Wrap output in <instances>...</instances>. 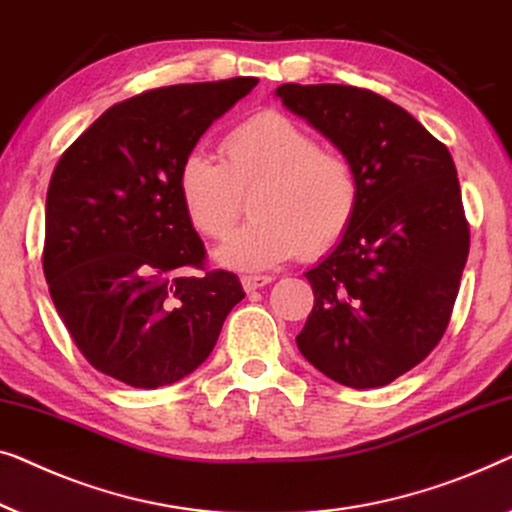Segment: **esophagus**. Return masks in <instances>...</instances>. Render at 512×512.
<instances>
[{"label": "esophagus", "instance_id": "esophagus-1", "mask_svg": "<svg viewBox=\"0 0 512 512\" xmlns=\"http://www.w3.org/2000/svg\"><path fill=\"white\" fill-rule=\"evenodd\" d=\"M271 280H273L271 276H243L241 285H243V290H246V292H255V290H259V287L269 285Z\"/></svg>", "mask_w": 512, "mask_h": 512}]
</instances>
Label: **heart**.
I'll return each mask as SVG.
<instances>
[{"label":"heart","mask_w":512,"mask_h":512,"mask_svg":"<svg viewBox=\"0 0 512 512\" xmlns=\"http://www.w3.org/2000/svg\"><path fill=\"white\" fill-rule=\"evenodd\" d=\"M222 164L190 153L176 174V190L192 227L222 239L239 220L243 197L250 220L215 250L218 264L236 271H264L297 257L320 255L348 232L359 201V183L343 155L320 150L299 122L262 113L220 143Z\"/></svg>","instance_id":"obj_1"}]
</instances>
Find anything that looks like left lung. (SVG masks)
Segmentation results:
<instances>
[{"label":"left lung","instance_id":"left-lung-1","mask_svg":"<svg viewBox=\"0 0 512 512\" xmlns=\"http://www.w3.org/2000/svg\"><path fill=\"white\" fill-rule=\"evenodd\" d=\"M276 97L341 150L359 183L348 232L304 273L315 304L297 345L345 387L390 385L436 348L455 306L469 257L455 162L371 90L285 83Z\"/></svg>","mask_w":512,"mask_h":512}]
</instances>
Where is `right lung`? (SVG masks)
I'll return each mask as SVG.
<instances>
[{"instance_id":"add662e5","label":"right lung","mask_w":512,"mask_h":512,"mask_svg":"<svg viewBox=\"0 0 512 512\" xmlns=\"http://www.w3.org/2000/svg\"><path fill=\"white\" fill-rule=\"evenodd\" d=\"M253 76L169 85L99 115L60 157L46 197L43 273L64 327L97 371L155 390L204 364L246 297L229 271L204 269V243L176 174Z\"/></svg>"}]
</instances>
